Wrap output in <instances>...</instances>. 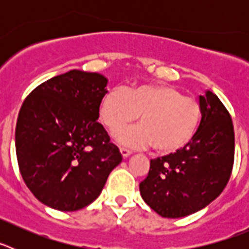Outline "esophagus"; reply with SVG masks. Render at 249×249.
Instances as JSON below:
<instances>
[{
    "instance_id": "obj_1",
    "label": "esophagus",
    "mask_w": 249,
    "mask_h": 249,
    "mask_svg": "<svg viewBox=\"0 0 249 249\" xmlns=\"http://www.w3.org/2000/svg\"><path fill=\"white\" fill-rule=\"evenodd\" d=\"M120 152H121V155H122L123 157H124V158L128 157V156H131V153H132V152L129 151V149L124 148V147H121V148H120Z\"/></svg>"
}]
</instances>
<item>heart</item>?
<instances>
[{
    "label": "heart",
    "instance_id": "obj_1",
    "mask_svg": "<svg viewBox=\"0 0 249 249\" xmlns=\"http://www.w3.org/2000/svg\"><path fill=\"white\" fill-rule=\"evenodd\" d=\"M201 113L198 101L163 83H144L126 91L109 89L98 108L101 122L112 135L140 116V126L122 132L118 141L133 147L153 144L160 155L176 153L190 143L201 122Z\"/></svg>",
    "mask_w": 249,
    "mask_h": 249
}]
</instances>
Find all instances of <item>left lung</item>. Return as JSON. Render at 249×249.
Returning <instances> with one entry per match:
<instances>
[{
    "label": "left lung",
    "mask_w": 249,
    "mask_h": 249,
    "mask_svg": "<svg viewBox=\"0 0 249 249\" xmlns=\"http://www.w3.org/2000/svg\"><path fill=\"white\" fill-rule=\"evenodd\" d=\"M202 120L196 135L181 151L151 160L141 196L166 218H179L214 201L230 181L234 162L232 117L217 96L199 97Z\"/></svg>",
    "instance_id": "left-lung-1"
}]
</instances>
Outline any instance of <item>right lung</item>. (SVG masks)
I'll return each mask as SVG.
<instances>
[{
	"label": "right lung",
	"instance_id": "add662e5",
	"mask_svg": "<svg viewBox=\"0 0 249 249\" xmlns=\"http://www.w3.org/2000/svg\"><path fill=\"white\" fill-rule=\"evenodd\" d=\"M106 85L102 74L72 70L37 86L22 103L15 133L19 172L51 208L89 206L122 160L97 122Z\"/></svg>",
	"mask_w": 249,
	"mask_h": 249
}]
</instances>
